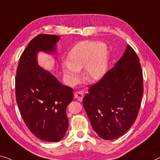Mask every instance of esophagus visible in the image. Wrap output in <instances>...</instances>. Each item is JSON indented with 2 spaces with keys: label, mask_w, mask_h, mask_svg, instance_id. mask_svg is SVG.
<instances>
[{
  "label": "esophagus",
  "mask_w": 160,
  "mask_h": 160,
  "mask_svg": "<svg viewBox=\"0 0 160 160\" xmlns=\"http://www.w3.org/2000/svg\"><path fill=\"white\" fill-rule=\"evenodd\" d=\"M74 96L76 99H78V101H81L83 98V96H84V93H83L82 91H76L74 94Z\"/></svg>",
  "instance_id": "1"
}]
</instances>
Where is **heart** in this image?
I'll use <instances>...</instances> for the list:
<instances>
[{"mask_svg": "<svg viewBox=\"0 0 160 160\" xmlns=\"http://www.w3.org/2000/svg\"><path fill=\"white\" fill-rule=\"evenodd\" d=\"M108 49L106 44L93 41L80 42L68 54L62 64L63 72L71 83L78 80V72L83 68V76L89 81L98 80L106 72Z\"/></svg>", "mask_w": 160, "mask_h": 160, "instance_id": "heart-1", "label": "heart"}]
</instances>
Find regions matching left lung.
<instances>
[{
  "mask_svg": "<svg viewBox=\"0 0 160 160\" xmlns=\"http://www.w3.org/2000/svg\"><path fill=\"white\" fill-rule=\"evenodd\" d=\"M144 92L139 57L127 45L121 58L88 90L83 106L93 130L105 140L117 139L137 119Z\"/></svg>",
  "mask_w": 160,
  "mask_h": 160,
  "instance_id": "left-lung-1",
  "label": "left lung"
}]
</instances>
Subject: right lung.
I'll list each match as a JSON object with an SVG mask.
<instances>
[{
  "label": "right lung",
  "mask_w": 160,
  "mask_h": 160,
  "mask_svg": "<svg viewBox=\"0 0 160 160\" xmlns=\"http://www.w3.org/2000/svg\"><path fill=\"white\" fill-rule=\"evenodd\" d=\"M59 39L50 34L34 37L21 54L16 77V103L23 121L33 134L49 142L65 137L69 125L66 109L73 90L38 65L37 54L55 52Z\"/></svg>",
  "instance_id": "right-lung-1"
}]
</instances>
